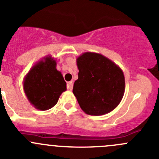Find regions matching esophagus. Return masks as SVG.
<instances>
[{
	"label": "esophagus",
	"instance_id": "1",
	"mask_svg": "<svg viewBox=\"0 0 159 159\" xmlns=\"http://www.w3.org/2000/svg\"><path fill=\"white\" fill-rule=\"evenodd\" d=\"M66 87H67V89L72 90V89H73V81H69V82L67 83V85H66Z\"/></svg>",
	"mask_w": 159,
	"mask_h": 159
}]
</instances>
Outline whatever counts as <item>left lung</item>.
<instances>
[{
	"label": "left lung",
	"instance_id": "obj_1",
	"mask_svg": "<svg viewBox=\"0 0 159 159\" xmlns=\"http://www.w3.org/2000/svg\"><path fill=\"white\" fill-rule=\"evenodd\" d=\"M79 70L73 93L80 107L89 115H103L118 106L124 96L123 71L100 53L87 52L77 58Z\"/></svg>",
	"mask_w": 159,
	"mask_h": 159
}]
</instances>
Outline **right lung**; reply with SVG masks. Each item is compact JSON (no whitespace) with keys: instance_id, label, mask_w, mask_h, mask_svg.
Here are the masks:
<instances>
[{"instance_id":"right-lung-1","label":"right lung","mask_w":159,"mask_h":159,"mask_svg":"<svg viewBox=\"0 0 159 159\" xmlns=\"http://www.w3.org/2000/svg\"><path fill=\"white\" fill-rule=\"evenodd\" d=\"M23 89L31 105L40 111H47L57 103L66 90V83L56 69V61L47 56L37 62L23 79Z\"/></svg>"}]
</instances>
